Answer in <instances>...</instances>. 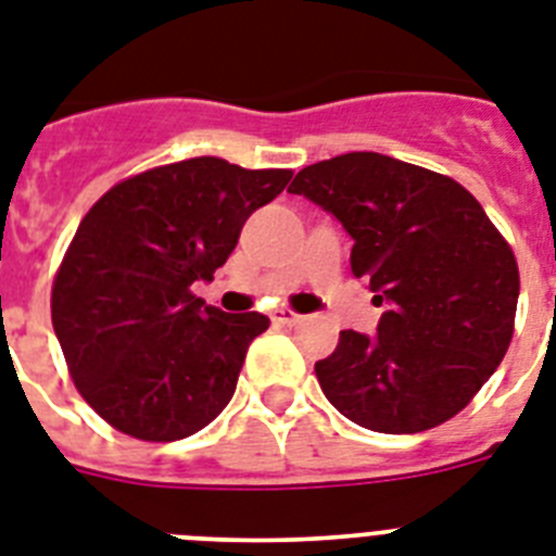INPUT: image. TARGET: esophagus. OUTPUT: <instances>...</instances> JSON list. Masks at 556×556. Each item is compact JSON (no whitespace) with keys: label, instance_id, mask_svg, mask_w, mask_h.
Listing matches in <instances>:
<instances>
[{"label":"esophagus","instance_id":"1","mask_svg":"<svg viewBox=\"0 0 556 556\" xmlns=\"http://www.w3.org/2000/svg\"><path fill=\"white\" fill-rule=\"evenodd\" d=\"M302 316L293 314V311H288V307H277V311L270 314V321H274V325H296Z\"/></svg>","mask_w":556,"mask_h":556}]
</instances>
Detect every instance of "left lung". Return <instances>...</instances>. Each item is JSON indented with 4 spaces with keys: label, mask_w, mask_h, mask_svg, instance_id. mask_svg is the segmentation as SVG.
<instances>
[{
    "label": "left lung",
    "mask_w": 556,
    "mask_h": 556,
    "mask_svg": "<svg viewBox=\"0 0 556 556\" xmlns=\"http://www.w3.org/2000/svg\"><path fill=\"white\" fill-rule=\"evenodd\" d=\"M288 191L342 223L353 277L387 305L376 333L342 330L316 362L325 399L387 435L450 421L515 333L517 260L483 206L452 177L379 152L305 166Z\"/></svg>",
    "instance_id": "1"
}]
</instances>
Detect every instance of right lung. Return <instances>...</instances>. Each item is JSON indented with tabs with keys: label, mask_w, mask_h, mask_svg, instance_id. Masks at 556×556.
<instances>
[{
	"label": "right lung",
	"mask_w": 556,
	"mask_h": 556,
	"mask_svg": "<svg viewBox=\"0 0 556 556\" xmlns=\"http://www.w3.org/2000/svg\"><path fill=\"white\" fill-rule=\"evenodd\" d=\"M291 180L189 157L112 186L84 214L53 282V330L84 401L141 441H180L235 395L268 316L191 293L235 251L251 214Z\"/></svg>",
	"instance_id": "1"
}]
</instances>
